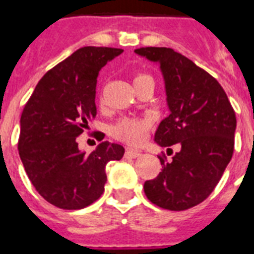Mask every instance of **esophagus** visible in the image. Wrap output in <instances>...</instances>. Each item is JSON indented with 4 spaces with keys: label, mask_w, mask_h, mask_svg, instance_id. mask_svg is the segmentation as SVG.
<instances>
[{
    "label": "esophagus",
    "mask_w": 254,
    "mask_h": 254,
    "mask_svg": "<svg viewBox=\"0 0 254 254\" xmlns=\"http://www.w3.org/2000/svg\"><path fill=\"white\" fill-rule=\"evenodd\" d=\"M125 155L127 157H132V159H136L138 156H141V152L137 151V149H133V148H127V151H125Z\"/></svg>",
    "instance_id": "obj_1"
}]
</instances>
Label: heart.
Instances as JSON below:
<instances>
[{
    "label": "heart",
    "instance_id": "1",
    "mask_svg": "<svg viewBox=\"0 0 254 254\" xmlns=\"http://www.w3.org/2000/svg\"><path fill=\"white\" fill-rule=\"evenodd\" d=\"M152 79L148 75H137L133 79V83L136 84L142 80ZM151 127L149 118H122L113 127V136L127 144H140L145 136L146 130Z\"/></svg>",
    "mask_w": 254,
    "mask_h": 254
}]
</instances>
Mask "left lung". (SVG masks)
<instances>
[{
  "label": "left lung",
  "mask_w": 254,
  "mask_h": 254,
  "mask_svg": "<svg viewBox=\"0 0 254 254\" xmlns=\"http://www.w3.org/2000/svg\"><path fill=\"white\" fill-rule=\"evenodd\" d=\"M137 55L159 64L170 116L159 124L155 142L178 144L171 161L146 180L144 192L161 208L182 211L213 192L234 151L236 114L222 86L194 62L165 47H145Z\"/></svg>",
  "instance_id": "8db88e82"
}]
</instances>
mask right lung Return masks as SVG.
Masks as SVG:
<instances>
[{"label":"right lung","instance_id":"1","mask_svg":"<svg viewBox=\"0 0 254 254\" xmlns=\"http://www.w3.org/2000/svg\"><path fill=\"white\" fill-rule=\"evenodd\" d=\"M122 52L108 47L75 51L41 78L24 108L20 159L37 192L56 207L78 210L94 203L105 191L106 164L125 153L124 146L109 141L86 153L76 142L97 116L99 71Z\"/></svg>","mask_w":254,"mask_h":254}]
</instances>
